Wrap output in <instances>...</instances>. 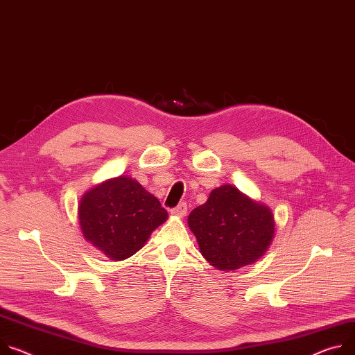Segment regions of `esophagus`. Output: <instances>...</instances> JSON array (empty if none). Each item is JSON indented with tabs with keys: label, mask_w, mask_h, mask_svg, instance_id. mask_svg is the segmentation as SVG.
Listing matches in <instances>:
<instances>
[{
	"label": "esophagus",
	"mask_w": 355,
	"mask_h": 355,
	"mask_svg": "<svg viewBox=\"0 0 355 355\" xmlns=\"http://www.w3.org/2000/svg\"><path fill=\"white\" fill-rule=\"evenodd\" d=\"M187 209H188V208H187V204L181 202V204H178L175 208H173V209H171V214H173V215H175V216L182 218V216H185Z\"/></svg>",
	"instance_id": "obj_1"
}]
</instances>
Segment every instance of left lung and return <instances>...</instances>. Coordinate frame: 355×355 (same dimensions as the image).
<instances>
[{
  "instance_id": "left-lung-1",
  "label": "left lung",
  "mask_w": 355,
  "mask_h": 355,
  "mask_svg": "<svg viewBox=\"0 0 355 355\" xmlns=\"http://www.w3.org/2000/svg\"><path fill=\"white\" fill-rule=\"evenodd\" d=\"M200 252L219 270H236L254 263L275 238L272 209L252 200L231 184L211 191L204 205L188 215Z\"/></svg>"
}]
</instances>
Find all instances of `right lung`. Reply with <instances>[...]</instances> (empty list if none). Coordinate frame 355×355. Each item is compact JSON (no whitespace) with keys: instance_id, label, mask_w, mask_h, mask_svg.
Listing matches in <instances>:
<instances>
[{"instance_id":"right-lung-1","label":"right lung","mask_w":355,"mask_h":355,"mask_svg":"<svg viewBox=\"0 0 355 355\" xmlns=\"http://www.w3.org/2000/svg\"><path fill=\"white\" fill-rule=\"evenodd\" d=\"M78 218L83 238L119 262L140 250L168 214L137 180L119 175L85 192Z\"/></svg>"}]
</instances>
